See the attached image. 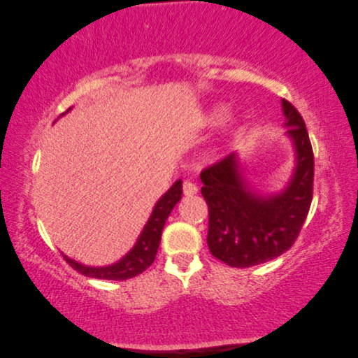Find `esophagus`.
I'll return each mask as SVG.
<instances>
[{"mask_svg": "<svg viewBox=\"0 0 358 358\" xmlns=\"http://www.w3.org/2000/svg\"><path fill=\"white\" fill-rule=\"evenodd\" d=\"M182 190H184L185 196H193L198 192V187H196V184H193L192 180H184Z\"/></svg>", "mask_w": 358, "mask_h": 358, "instance_id": "1", "label": "esophagus"}]
</instances>
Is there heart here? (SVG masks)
Returning <instances> with one entry per match:
<instances>
[{"mask_svg": "<svg viewBox=\"0 0 358 358\" xmlns=\"http://www.w3.org/2000/svg\"><path fill=\"white\" fill-rule=\"evenodd\" d=\"M222 114H224V110H217V114H215V117H220Z\"/></svg>", "mask_w": 358, "mask_h": 358, "instance_id": "1", "label": "heart"}]
</instances>
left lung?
Returning <instances> with one entry per match:
<instances>
[{"mask_svg":"<svg viewBox=\"0 0 358 358\" xmlns=\"http://www.w3.org/2000/svg\"><path fill=\"white\" fill-rule=\"evenodd\" d=\"M287 134L296 168L287 189L263 198L245 185L239 162L230 154L204 168L201 195L209 209L210 254L233 268H249L282 255L296 241L313 201L314 154L301 114L282 99Z\"/></svg>","mask_w":358,"mask_h":358,"instance_id":"8db88e82","label":"left lung"}]
</instances>
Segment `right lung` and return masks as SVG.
I'll return each instance as SVG.
<instances>
[{
    "instance_id": "right-lung-1",
    "label": "right lung",
    "mask_w": 358,
    "mask_h": 358,
    "mask_svg": "<svg viewBox=\"0 0 358 358\" xmlns=\"http://www.w3.org/2000/svg\"><path fill=\"white\" fill-rule=\"evenodd\" d=\"M69 110V109H68ZM182 196V180H176L165 195H163L152 210L150 219L145 224L143 233L138 238V243L134 248L120 262L114 263L109 266H85L80 263L68 259L63 255V259L76 271L84 274V276L95 278V279H108V280H125L138 276L145 271L155 260L158 245H160L162 230L165 227L168 215L171 214L173 208Z\"/></svg>"
}]
</instances>
